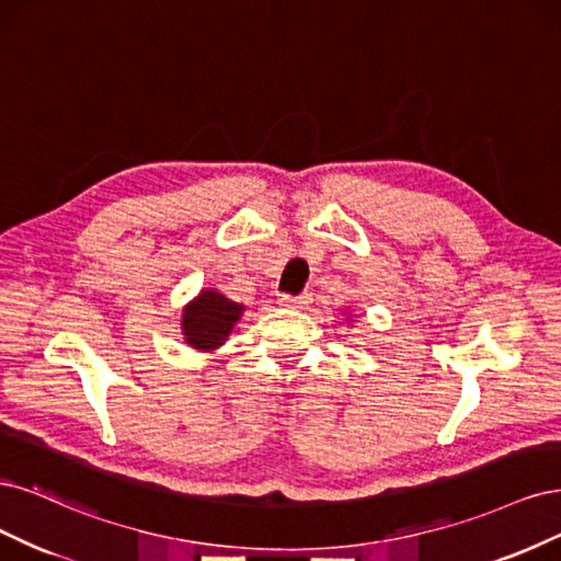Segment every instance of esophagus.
Segmentation results:
<instances>
[{"label": "esophagus", "mask_w": 561, "mask_h": 561, "mask_svg": "<svg viewBox=\"0 0 561 561\" xmlns=\"http://www.w3.org/2000/svg\"><path fill=\"white\" fill-rule=\"evenodd\" d=\"M279 302H282L284 307H296V310H305V307L312 302V298H310V294H300V296H288V294H284V296L279 298Z\"/></svg>", "instance_id": "1"}]
</instances>
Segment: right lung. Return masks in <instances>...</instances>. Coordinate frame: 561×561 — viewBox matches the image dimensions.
I'll return each instance as SVG.
<instances>
[{"instance_id": "add662e5", "label": "right lung", "mask_w": 561, "mask_h": 561, "mask_svg": "<svg viewBox=\"0 0 561 561\" xmlns=\"http://www.w3.org/2000/svg\"><path fill=\"white\" fill-rule=\"evenodd\" d=\"M242 312L244 305L226 298L214 288H205L201 296L184 307L182 331L186 345L203 352L219 350L232 333L234 323L240 321Z\"/></svg>"}]
</instances>
